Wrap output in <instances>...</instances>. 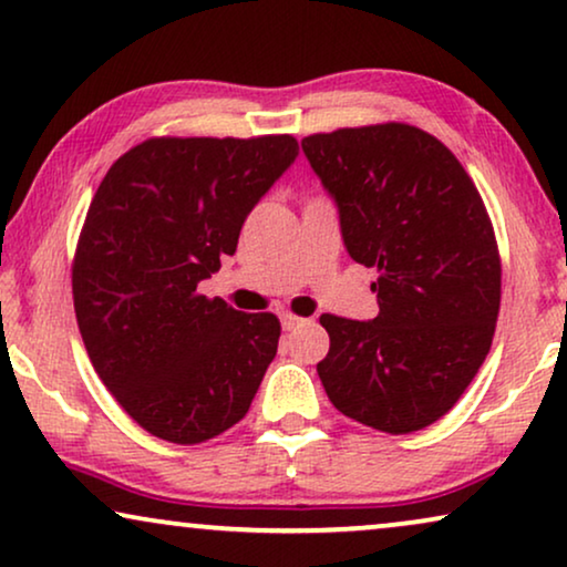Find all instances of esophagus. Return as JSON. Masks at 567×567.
Listing matches in <instances>:
<instances>
[{"label": "esophagus", "mask_w": 567, "mask_h": 567, "mask_svg": "<svg viewBox=\"0 0 567 567\" xmlns=\"http://www.w3.org/2000/svg\"><path fill=\"white\" fill-rule=\"evenodd\" d=\"M307 320H301V317H297V315H291V312H286V315H281V324H284V330H297L299 324H305Z\"/></svg>", "instance_id": "obj_1"}]
</instances>
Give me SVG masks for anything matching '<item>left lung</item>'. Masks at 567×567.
I'll use <instances>...</instances> for the list:
<instances>
[{
	"label": "left lung",
	"instance_id": "8db88e82",
	"mask_svg": "<svg viewBox=\"0 0 567 567\" xmlns=\"http://www.w3.org/2000/svg\"><path fill=\"white\" fill-rule=\"evenodd\" d=\"M338 206L348 255L377 268L379 315H322L330 351L317 363L340 413L413 433L456 405L491 351L501 255L483 198L460 159L408 123L301 138Z\"/></svg>",
	"mask_w": 567,
	"mask_h": 567
}]
</instances>
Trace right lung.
<instances>
[{
    "instance_id": "add662e5",
    "label": "right lung",
    "mask_w": 567,
    "mask_h": 567,
    "mask_svg": "<svg viewBox=\"0 0 567 567\" xmlns=\"http://www.w3.org/2000/svg\"><path fill=\"white\" fill-rule=\"evenodd\" d=\"M299 154L297 138L159 136L113 162L72 266L74 312L118 405L173 444H200L250 410L281 322L206 299L239 229Z\"/></svg>"
}]
</instances>
